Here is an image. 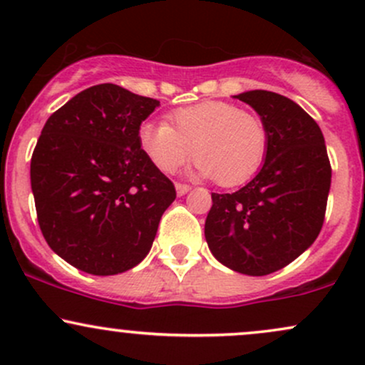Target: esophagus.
<instances>
[{"mask_svg":"<svg viewBox=\"0 0 365 365\" xmlns=\"http://www.w3.org/2000/svg\"><path fill=\"white\" fill-rule=\"evenodd\" d=\"M175 188H177L178 195H185L187 192H190V185H185V183H175Z\"/></svg>","mask_w":365,"mask_h":365,"instance_id":"1","label":"esophagus"}]
</instances>
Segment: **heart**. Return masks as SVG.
<instances>
[{
    "mask_svg": "<svg viewBox=\"0 0 365 365\" xmlns=\"http://www.w3.org/2000/svg\"><path fill=\"white\" fill-rule=\"evenodd\" d=\"M139 145L163 173L177 171L194 154L197 177L237 187L261 168L267 135L254 113L232 103L204 101L175 110L170 123H142Z\"/></svg>",
    "mask_w": 365,
    "mask_h": 365,
    "instance_id": "obj_1",
    "label": "heart"
}]
</instances>
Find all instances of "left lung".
I'll list each match as a JSON object with an SVG mask.
<instances>
[{
  "label": "left lung",
  "instance_id": "8db88e82",
  "mask_svg": "<svg viewBox=\"0 0 365 365\" xmlns=\"http://www.w3.org/2000/svg\"><path fill=\"white\" fill-rule=\"evenodd\" d=\"M235 98L261 116L266 156L240 190L211 194L204 235L223 266L264 276L295 261L319 235L331 165L319 125L299 104L269 91H247Z\"/></svg>",
  "mask_w": 365,
  "mask_h": 365
}]
</instances>
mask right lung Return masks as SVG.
Listing matches in <instances>:
<instances>
[{"mask_svg": "<svg viewBox=\"0 0 365 365\" xmlns=\"http://www.w3.org/2000/svg\"><path fill=\"white\" fill-rule=\"evenodd\" d=\"M159 106L115 83L78 92L46 121L31 159L37 221L48 245L83 273L137 266L177 192L139 145Z\"/></svg>", "mask_w": 365, "mask_h": 365, "instance_id": "right-lung-1", "label": "right lung"}]
</instances>
